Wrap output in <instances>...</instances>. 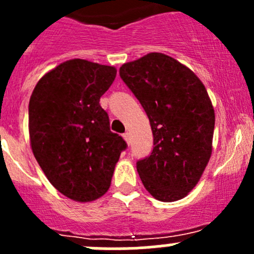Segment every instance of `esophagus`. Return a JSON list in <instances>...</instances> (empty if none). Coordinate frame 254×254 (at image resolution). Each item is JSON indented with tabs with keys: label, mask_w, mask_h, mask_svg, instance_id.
Masks as SVG:
<instances>
[{
	"label": "esophagus",
	"mask_w": 254,
	"mask_h": 254,
	"mask_svg": "<svg viewBox=\"0 0 254 254\" xmlns=\"http://www.w3.org/2000/svg\"><path fill=\"white\" fill-rule=\"evenodd\" d=\"M123 137H124L125 141L127 142V145H130V136H129V134H127V132H125V134H123Z\"/></svg>",
	"instance_id": "34e87169"
}]
</instances>
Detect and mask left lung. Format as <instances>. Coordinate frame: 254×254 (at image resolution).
Returning <instances> with one entry per match:
<instances>
[{"label": "left lung", "instance_id": "8db88e82", "mask_svg": "<svg viewBox=\"0 0 254 254\" xmlns=\"http://www.w3.org/2000/svg\"><path fill=\"white\" fill-rule=\"evenodd\" d=\"M119 75L141 103L152 130V152L136 162L143 187L166 203L184 198L212 151L215 113L205 86L187 66L161 53L124 64Z\"/></svg>", "mask_w": 254, "mask_h": 254}]
</instances>
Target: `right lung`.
I'll use <instances>...</instances> for the list:
<instances>
[{"mask_svg":"<svg viewBox=\"0 0 254 254\" xmlns=\"http://www.w3.org/2000/svg\"><path fill=\"white\" fill-rule=\"evenodd\" d=\"M117 76L113 66L81 59L45 73L29 101V137L51 184L75 201L96 200L111 187L127 142L111 131L99 104Z\"/></svg>","mask_w":254,"mask_h":254,"instance_id":"add662e5","label":"right lung"}]
</instances>
